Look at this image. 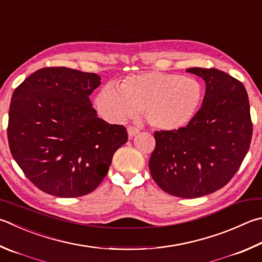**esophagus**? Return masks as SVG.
Returning <instances> with one entry per match:
<instances>
[{"label": "esophagus", "instance_id": "esophagus-1", "mask_svg": "<svg viewBox=\"0 0 262 262\" xmlns=\"http://www.w3.org/2000/svg\"><path fill=\"white\" fill-rule=\"evenodd\" d=\"M127 132H128V136H129V139H133V137L136 136L137 134H139L140 130L139 128L136 127H133V126H129L127 128Z\"/></svg>", "mask_w": 262, "mask_h": 262}]
</instances>
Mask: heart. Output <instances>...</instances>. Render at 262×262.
<instances>
[{
	"instance_id": "obj_1",
	"label": "heart",
	"mask_w": 262,
	"mask_h": 262,
	"mask_svg": "<svg viewBox=\"0 0 262 262\" xmlns=\"http://www.w3.org/2000/svg\"><path fill=\"white\" fill-rule=\"evenodd\" d=\"M204 98V88L197 79L177 73L150 71L128 75L119 83H107L95 98L103 119L121 123L141 110L152 127L177 130L197 116Z\"/></svg>"
}]
</instances>
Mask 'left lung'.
Returning a JSON list of instances; mask_svg holds the SVG:
<instances>
[{"mask_svg":"<svg viewBox=\"0 0 262 262\" xmlns=\"http://www.w3.org/2000/svg\"><path fill=\"white\" fill-rule=\"evenodd\" d=\"M187 72L205 81L202 107L185 127L155 133L149 168L165 192L197 198L225 187L238 170L250 147L252 121L241 81L216 69Z\"/></svg>","mask_w":262,"mask_h":262,"instance_id":"8db88e82","label":"left lung"}]
</instances>
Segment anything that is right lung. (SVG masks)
Returning a JSON list of instances; mask_svg holds the SVG:
<instances>
[{
	"instance_id": "right-lung-1",
	"label": "right lung",
	"mask_w": 262,
	"mask_h": 262,
	"mask_svg": "<svg viewBox=\"0 0 262 262\" xmlns=\"http://www.w3.org/2000/svg\"><path fill=\"white\" fill-rule=\"evenodd\" d=\"M101 84L95 73L45 68L12 94L8 141L13 159L42 191L61 198L94 191L115 152L128 140L126 128L97 117L89 96Z\"/></svg>"
}]
</instances>
